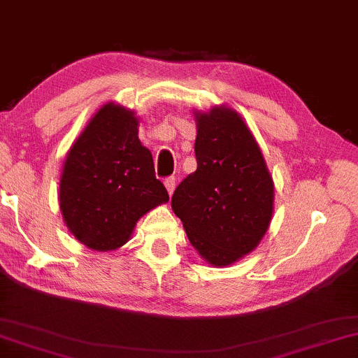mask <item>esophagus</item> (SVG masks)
Returning a JSON list of instances; mask_svg holds the SVG:
<instances>
[{"label":"esophagus","instance_id":"34e87169","mask_svg":"<svg viewBox=\"0 0 358 358\" xmlns=\"http://www.w3.org/2000/svg\"><path fill=\"white\" fill-rule=\"evenodd\" d=\"M164 185H165V188H167V193H169V196H172V194H173V191H175V178H173V177L167 178V180L164 181Z\"/></svg>","mask_w":358,"mask_h":358}]
</instances>
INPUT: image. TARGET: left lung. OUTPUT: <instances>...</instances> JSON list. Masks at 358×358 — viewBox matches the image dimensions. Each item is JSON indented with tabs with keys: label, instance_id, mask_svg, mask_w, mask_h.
<instances>
[{
	"label": "left lung",
	"instance_id": "1",
	"mask_svg": "<svg viewBox=\"0 0 358 358\" xmlns=\"http://www.w3.org/2000/svg\"><path fill=\"white\" fill-rule=\"evenodd\" d=\"M197 169L172 196L189 243L212 266H228L259 246L273 215L275 185L246 122L228 106L193 110Z\"/></svg>",
	"mask_w": 358,
	"mask_h": 358
}]
</instances>
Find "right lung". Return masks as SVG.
<instances>
[{"label": "right lung", "instance_id": "right-lung-1", "mask_svg": "<svg viewBox=\"0 0 358 358\" xmlns=\"http://www.w3.org/2000/svg\"><path fill=\"white\" fill-rule=\"evenodd\" d=\"M138 125L135 110L114 101L103 104L62 165L57 197L64 223L77 241L98 252L124 246L145 213L169 202Z\"/></svg>", "mask_w": 358, "mask_h": 358}]
</instances>
